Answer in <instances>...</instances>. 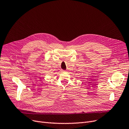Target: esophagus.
<instances>
[{"instance_id": "obj_1", "label": "esophagus", "mask_w": 129, "mask_h": 129, "mask_svg": "<svg viewBox=\"0 0 129 129\" xmlns=\"http://www.w3.org/2000/svg\"><path fill=\"white\" fill-rule=\"evenodd\" d=\"M62 73H66V71H63V70H62Z\"/></svg>"}]
</instances>
